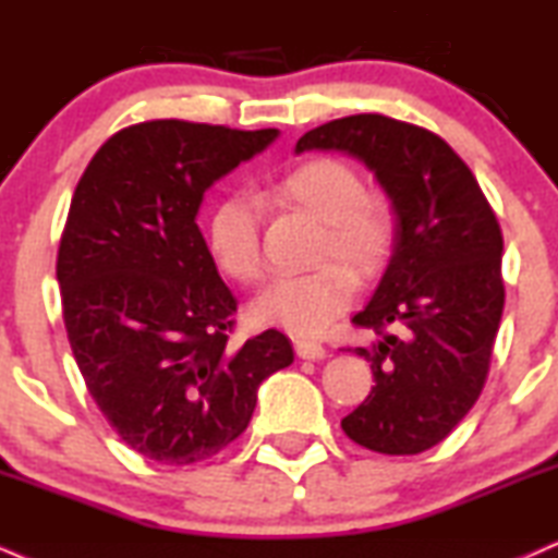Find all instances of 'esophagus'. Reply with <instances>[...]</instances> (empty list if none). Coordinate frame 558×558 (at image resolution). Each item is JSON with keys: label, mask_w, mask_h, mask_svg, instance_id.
I'll return each mask as SVG.
<instances>
[{"label": "esophagus", "mask_w": 558, "mask_h": 558, "mask_svg": "<svg viewBox=\"0 0 558 558\" xmlns=\"http://www.w3.org/2000/svg\"><path fill=\"white\" fill-rule=\"evenodd\" d=\"M296 353L299 359H306V361L327 359V348L322 343H314V340H296Z\"/></svg>", "instance_id": "esophagus-1"}]
</instances>
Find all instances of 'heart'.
I'll use <instances>...</instances> for the list:
<instances>
[{
	"instance_id": "b5f03b06",
	"label": "heart",
	"mask_w": 558,
	"mask_h": 558,
	"mask_svg": "<svg viewBox=\"0 0 558 558\" xmlns=\"http://www.w3.org/2000/svg\"><path fill=\"white\" fill-rule=\"evenodd\" d=\"M278 205L299 207L325 223L319 259L340 257L353 270L377 272L395 244V218L387 203L366 197L364 179L338 158L306 160L265 194ZM262 207L250 194H228L207 218V252L220 272L239 283L262 278ZM355 278L340 262L304 275H283L254 301L252 314L265 325L296 335H317L351 306Z\"/></svg>"
}]
</instances>
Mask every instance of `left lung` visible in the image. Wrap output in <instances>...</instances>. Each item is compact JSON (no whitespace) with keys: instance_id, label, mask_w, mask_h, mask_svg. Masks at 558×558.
Wrapping results in <instances>:
<instances>
[{"instance_id":"obj_1","label":"left lung","mask_w":558,"mask_h":558,"mask_svg":"<svg viewBox=\"0 0 558 558\" xmlns=\"http://www.w3.org/2000/svg\"><path fill=\"white\" fill-rule=\"evenodd\" d=\"M304 150H340L366 166L395 215L387 270L355 348L377 385L343 432L381 454L439 445L478 400L505 312L499 223L478 181L439 134L381 113H355L306 132Z\"/></svg>"}]
</instances>
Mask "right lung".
Listing matches in <instances>:
<instances>
[{
    "mask_svg": "<svg viewBox=\"0 0 558 558\" xmlns=\"http://www.w3.org/2000/svg\"><path fill=\"white\" fill-rule=\"evenodd\" d=\"M278 134L126 126L72 194L57 257L66 338L100 413L147 460L218 454L250 426L262 381L293 364L278 330L228 343L236 299L197 226L205 192Z\"/></svg>",
    "mask_w": 558,
    "mask_h": 558,
    "instance_id": "right-lung-1",
    "label": "right lung"
}]
</instances>
